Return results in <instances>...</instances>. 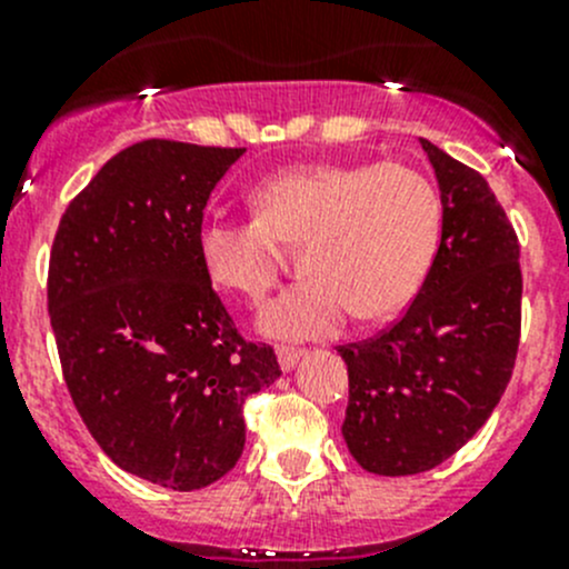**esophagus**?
Listing matches in <instances>:
<instances>
[{"label": "esophagus", "mask_w": 569, "mask_h": 569, "mask_svg": "<svg viewBox=\"0 0 569 569\" xmlns=\"http://www.w3.org/2000/svg\"><path fill=\"white\" fill-rule=\"evenodd\" d=\"M302 358V349L295 347H278V363L283 371H291L297 366V360Z\"/></svg>", "instance_id": "34e87169"}]
</instances>
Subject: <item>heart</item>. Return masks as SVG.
<instances>
[{
  "label": "heart",
  "instance_id": "obj_1",
  "mask_svg": "<svg viewBox=\"0 0 569 569\" xmlns=\"http://www.w3.org/2000/svg\"><path fill=\"white\" fill-rule=\"evenodd\" d=\"M250 220L211 214L198 256L211 283L250 302L269 295L300 248L306 278L274 297L258 327L280 341L336 336L405 311L427 283L443 237V200L418 170L396 162H317L252 189Z\"/></svg>",
  "mask_w": 569,
  "mask_h": 569
}]
</instances>
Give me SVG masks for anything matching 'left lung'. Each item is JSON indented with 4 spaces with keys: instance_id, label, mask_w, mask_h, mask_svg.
Instances as JSON below:
<instances>
[{
    "instance_id": "left-lung-1",
    "label": "left lung",
    "mask_w": 569,
    "mask_h": 569,
    "mask_svg": "<svg viewBox=\"0 0 569 569\" xmlns=\"http://www.w3.org/2000/svg\"><path fill=\"white\" fill-rule=\"evenodd\" d=\"M443 200L427 283L380 336L338 347L349 371L343 440L369 473L410 476L460 451L490 418L520 343V244L487 181L421 140Z\"/></svg>"
}]
</instances>
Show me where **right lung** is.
<instances>
[{"instance_id":"1","label":"right lung","mask_w":569,"mask_h":569,"mask_svg":"<svg viewBox=\"0 0 569 569\" xmlns=\"http://www.w3.org/2000/svg\"><path fill=\"white\" fill-rule=\"evenodd\" d=\"M244 148L142 140L68 203L49 256L62 380L118 468L159 487H209L244 449V401L280 377L211 289L198 228Z\"/></svg>"}]
</instances>
